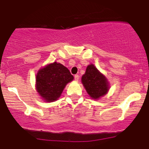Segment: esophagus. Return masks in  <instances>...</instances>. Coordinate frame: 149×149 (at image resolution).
<instances>
[{
	"mask_svg": "<svg viewBox=\"0 0 149 149\" xmlns=\"http://www.w3.org/2000/svg\"><path fill=\"white\" fill-rule=\"evenodd\" d=\"M74 79L76 81H79V75H77V74L75 75V76H74Z\"/></svg>",
	"mask_w": 149,
	"mask_h": 149,
	"instance_id": "obj_1",
	"label": "esophagus"
}]
</instances>
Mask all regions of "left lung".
Masks as SVG:
<instances>
[{"label":"left lung","mask_w":149,"mask_h":149,"mask_svg":"<svg viewBox=\"0 0 149 149\" xmlns=\"http://www.w3.org/2000/svg\"><path fill=\"white\" fill-rule=\"evenodd\" d=\"M81 81L88 95L94 100L102 97L109 90L107 79L92 64L87 66Z\"/></svg>","instance_id":"left-lung-1"}]
</instances>
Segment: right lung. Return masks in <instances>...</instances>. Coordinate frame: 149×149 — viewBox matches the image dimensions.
I'll use <instances>...</instances> for the list:
<instances>
[{"instance_id": "right-lung-1", "label": "right lung", "mask_w": 149, "mask_h": 149, "mask_svg": "<svg viewBox=\"0 0 149 149\" xmlns=\"http://www.w3.org/2000/svg\"><path fill=\"white\" fill-rule=\"evenodd\" d=\"M37 91L46 102H54L62 94L68 82L73 79L68 69L55 62L40 69L36 78Z\"/></svg>"}]
</instances>
